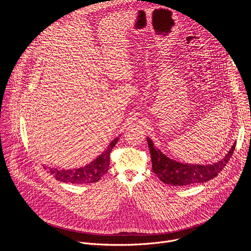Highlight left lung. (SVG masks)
<instances>
[{"mask_svg": "<svg viewBox=\"0 0 251 251\" xmlns=\"http://www.w3.org/2000/svg\"><path fill=\"white\" fill-rule=\"evenodd\" d=\"M147 142L152 159L153 172L163 183L180 187L204 183L217 176L226 166L236 145V143H234L226 157L218 163L212 165H191L178 163L167 157L159 149L155 148L149 137L147 138Z\"/></svg>", "mask_w": 251, "mask_h": 251, "instance_id": "left-lung-1", "label": "left lung"}]
</instances>
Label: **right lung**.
Returning <instances> with one entry per match:
<instances>
[{
    "mask_svg": "<svg viewBox=\"0 0 251 251\" xmlns=\"http://www.w3.org/2000/svg\"><path fill=\"white\" fill-rule=\"evenodd\" d=\"M119 138H115L107 149L85 167L75 170H57L44 166V169L54 176L57 181L70 184H92L98 182L109 169L110 153Z\"/></svg>",
    "mask_w": 251,
    "mask_h": 251,
    "instance_id": "obj_1",
    "label": "right lung"
}]
</instances>
